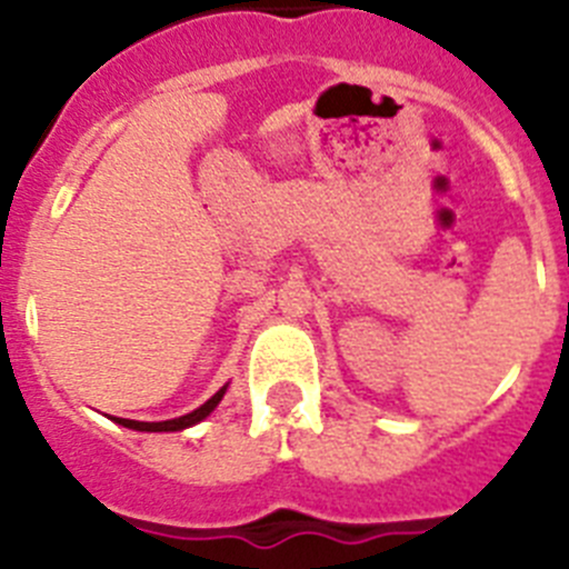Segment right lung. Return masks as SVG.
Instances as JSON below:
<instances>
[{
  "label": "right lung",
  "instance_id": "1",
  "mask_svg": "<svg viewBox=\"0 0 569 569\" xmlns=\"http://www.w3.org/2000/svg\"><path fill=\"white\" fill-rule=\"evenodd\" d=\"M224 390H228V385L219 390V393L210 396L208 401H204L202 407H196L193 413L188 416H179V419H170V421H133V419H113L116 425H122V427H130V430H142V433H176V430H184V427H193L199 425L202 419H208L210 413H213V407L222 401Z\"/></svg>",
  "mask_w": 569,
  "mask_h": 569
}]
</instances>
